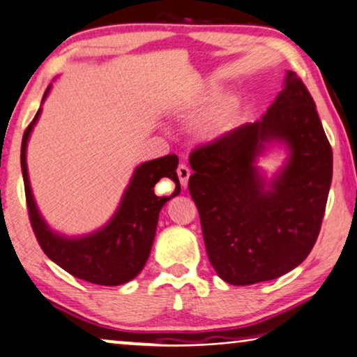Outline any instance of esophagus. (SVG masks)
I'll return each instance as SVG.
<instances>
[{
    "instance_id": "obj_1",
    "label": "esophagus",
    "mask_w": 357,
    "mask_h": 357,
    "mask_svg": "<svg viewBox=\"0 0 357 357\" xmlns=\"http://www.w3.org/2000/svg\"><path fill=\"white\" fill-rule=\"evenodd\" d=\"M178 176H179V183L183 188H188L189 183V176H190V169L185 167L184 163H181L178 167Z\"/></svg>"
}]
</instances>
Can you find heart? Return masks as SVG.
<instances>
[{
	"label": "heart",
	"mask_w": 357,
	"mask_h": 357,
	"mask_svg": "<svg viewBox=\"0 0 357 357\" xmlns=\"http://www.w3.org/2000/svg\"><path fill=\"white\" fill-rule=\"evenodd\" d=\"M215 98L213 92H205L195 97L188 107L179 112L181 118H192L205 108L207 112L199 116L197 121L194 124V132L200 140L204 142H213V140L222 139L227 135L231 129H233L236 118H238V100L233 95H227V97L218 98L217 102L212 104Z\"/></svg>",
	"instance_id": "heart-1"
}]
</instances>
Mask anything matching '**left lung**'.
Listing matches in <instances>:
<instances>
[{"label": "left lung", "mask_w": 357, "mask_h": 357, "mask_svg": "<svg viewBox=\"0 0 357 357\" xmlns=\"http://www.w3.org/2000/svg\"><path fill=\"white\" fill-rule=\"evenodd\" d=\"M283 144L287 162L267 181L257 158ZM189 192L218 277L234 286L291 272L312 250L327 205L333 153L315 103L296 73L259 121L229 130L189 157Z\"/></svg>", "instance_id": "left-lung-1"}]
</instances>
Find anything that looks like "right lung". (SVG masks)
Instances as JSON below:
<instances>
[{
  "label": "right lung",
  "instance_id": "1",
  "mask_svg": "<svg viewBox=\"0 0 357 357\" xmlns=\"http://www.w3.org/2000/svg\"><path fill=\"white\" fill-rule=\"evenodd\" d=\"M50 89L52 85L45 92L42 103L48 97ZM40 113L42 108L24 132L21 147V168L29 217L40 248L54 264L73 277L103 286L128 283L142 272L147 262L157 231L160 210L181 190L176 173L178 157L167 155L139 165L134 169L132 178L112 220L93 233L79 238H68L48 227L42 213L38 212L30 189L27 142L35 123L38 121ZM162 177L172 178L177 184V189L169 198H157L153 192L154 184Z\"/></svg>",
  "mask_w": 357,
  "mask_h": 357
}]
</instances>
